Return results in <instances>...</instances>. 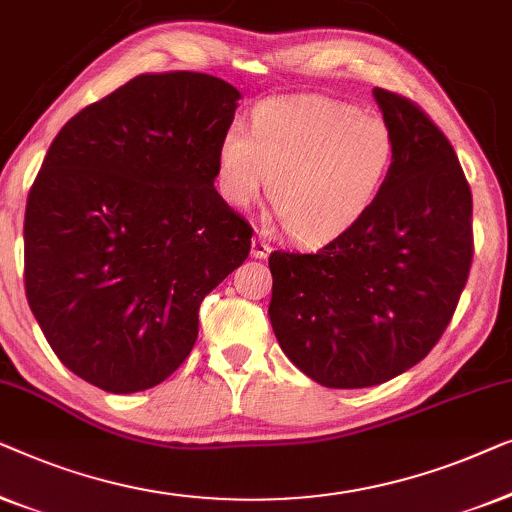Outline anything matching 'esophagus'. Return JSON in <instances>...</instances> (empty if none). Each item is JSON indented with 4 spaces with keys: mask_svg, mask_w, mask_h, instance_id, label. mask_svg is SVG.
<instances>
[{
    "mask_svg": "<svg viewBox=\"0 0 512 512\" xmlns=\"http://www.w3.org/2000/svg\"><path fill=\"white\" fill-rule=\"evenodd\" d=\"M250 253H253V257H257V259H266V257H269V253H271L269 241H266L262 234H257L255 239H253V250H250Z\"/></svg>",
    "mask_w": 512,
    "mask_h": 512,
    "instance_id": "obj_1",
    "label": "esophagus"
}]
</instances>
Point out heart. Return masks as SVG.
<instances>
[{
    "instance_id": "1",
    "label": "heart",
    "mask_w": 512,
    "mask_h": 512,
    "mask_svg": "<svg viewBox=\"0 0 512 512\" xmlns=\"http://www.w3.org/2000/svg\"><path fill=\"white\" fill-rule=\"evenodd\" d=\"M397 139L378 113L325 97L264 102L250 134L232 125L218 146L220 192L250 208L266 192L290 236L327 243L371 211L392 174Z\"/></svg>"
}]
</instances>
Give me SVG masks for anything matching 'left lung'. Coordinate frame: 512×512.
I'll return each instance as SVG.
<instances>
[{"label":"left lung","instance_id":"obj_1","mask_svg":"<svg viewBox=\"0 0 512 512\" xmlns=\"http://www.w3.org/2000/svg\"><path fill=\"white\" fill-rule=\"evenodd\" d=\"M373 97L397 139L371 211L318 253L269 257V318L315 383L359 390L422 362L450 325L473 259V197L455 148L397 92Z\"/></svg>","mask_w":512,"mask_h":512}]
</instances>
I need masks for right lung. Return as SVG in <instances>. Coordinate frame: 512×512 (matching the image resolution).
Here are the masks:
<instances>
[{
    "instance_id": "obj_1",
    "label": "right lung",
    "mask_w": 512,
    "mask_h": 512,
    "mask_svg": "<svg viewBox=\"0 0 512 512\" xmlns=\"http://www.w3.org/2000/svg\"><path fill=\"white\" fill-rule=\"evenodd\" d=\"M241 92L197 71L141 74L50 143L25 208V292L60 362L113 394L190 355L199 306L250 253L213 187Z\"/></svg>"
}]
</instances>
